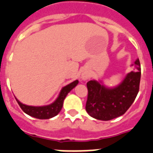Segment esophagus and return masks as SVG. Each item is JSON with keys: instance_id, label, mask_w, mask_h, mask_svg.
<instances>
[{"instance_id": "1", "label": "esophagus", "mask_w": 153, "mask_h": 153, "mask_svg": "<svg viewBox=\"0 0 153 153\" xmlns=\"http://www.w3.org/2000/svg\"><path fill=\"white\" fill-rule=\"evenodd\" d=\"M82 79H88V75H86V74H83V75H82Z\"/></svg>"}]
</instances>
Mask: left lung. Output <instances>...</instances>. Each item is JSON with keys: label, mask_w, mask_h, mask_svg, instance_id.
I'll use <instances>...</instances> for the list:
<instances>
[{"label": "left lung", "mask_w": 153, "mask_h": 153, "mask_svg": "<svg viewBox=\"0 0 153 153\" xmlns=\"http://www.w3.org/2000/svg\"><path fill=\"white\" fill-rule=\"evenodd\" d=\"M134 70L127 74L123 82L116 88H105L96 80L87 83L88 94L85 108L91 117L100 120H110L127 112L139 91V59L134 62Z\"/></svg>", "instance_id": "8db88e82"}]
</instances>
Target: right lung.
Segmentation results:
<instances>
[{
	"mask_svg": "<svg viewBox=\"0 0 153 153\" xmlns=\"http://www.w3.org/2000/svg\"><path fill=\"white\" fill-rule=\"evenodd\" d=\"M78 82L79 81L76 79L71 84L64 87L62 89L61 92H60V94H59L56 100L53 102L52 104L46 105V106H30V105L22 104L18 99H16H16L17 101L18 104L19 105L20 108H22V111L24 113H26V114L30 115L33 117H35V118H37V119H49V118L55 117L56 115L59 114V113L62 108L63 102H64L65 98L66 97L68 93L77 85Z\"/></svg>",
	"mask_w": 153,
	"mask_h": 153,
	"instance_id": "obj_1",
	"label": "right lung"
}]
</instances>
